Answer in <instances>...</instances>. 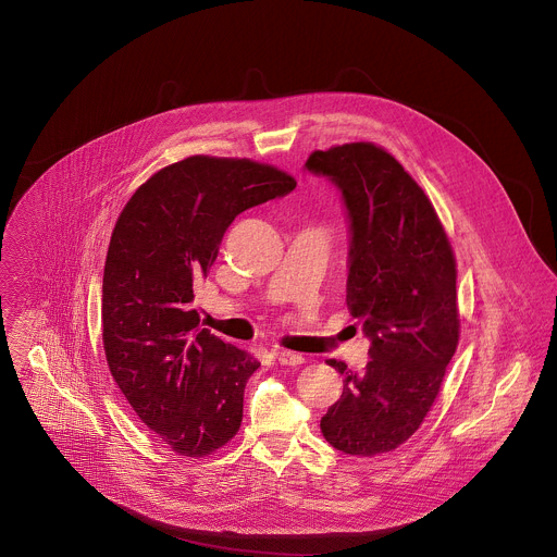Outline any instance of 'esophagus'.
Instances as JSON below:
<instances>
[{"label":"esophagus","mask_w":557,"mask_h":557,"mask_svg":"<svg viewBox=\"0 0 557 557\" xmlns=\"http://www.w3.org/2000/svg\"><path fill=\"white\" fill-rule=\"evenodd\" d=\"M273 355H275L277 363H282V366H299V363H304V357H301V355H297V352H288V350H275Z\"/></svg>","instance_id":"1"}]
</instances>
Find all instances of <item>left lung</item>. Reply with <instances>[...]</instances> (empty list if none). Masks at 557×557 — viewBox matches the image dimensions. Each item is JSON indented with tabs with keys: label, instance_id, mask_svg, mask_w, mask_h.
Listing matches in <instances>:
<instances>
[{
	"label": "left lung",
	"instance_id": "1",
	"mask_svg": "<svg viewBox=\"0 0 557 557\" xmlns=\"http://www.w3.org/2000/svg\"><path fill=\"white\" fill-rule=\"evenodd\" d=\"M304 170L329 178L348 218L346 304L370 361L344 374L322 417L324 438L350 456L406 443L430 412L458 346L456 262L436 211L412 176L372 143L312 151Z\"/></svg>",
	"mask_w": 557,
	"mask_h": 557
}]
</instances>
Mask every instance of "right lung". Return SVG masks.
I'll return each mask as SVG.
<instances>
[{
	"label": "right lung",
	"mask_w": 557,
	"mask_h": 557,
	"mask_svg": "<svg viewBox=\"0 0 557 557\" xmlns=\"http://www.w3.org/2000/svg\"><path fill=\"white\" fill-rule=\"evenodd\" d=\"M295 181L247 158L191 156L153 174L121 211L103 271V348L136 417L183 456H207L243 423L260 363L191 308L228 224Z\"/></svg>",
	"instance_id": "obj_1"
}]
</instances>
